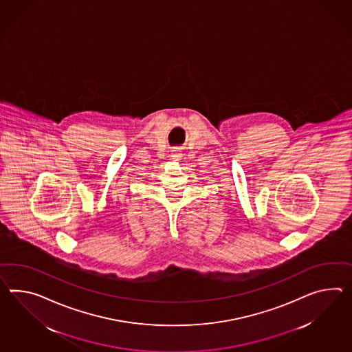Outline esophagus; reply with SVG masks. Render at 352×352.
Instances as JSON below:
<instances>
[{
  "mask_svg": "<svg viewBox=\"0 0 352 352\" xmlns=\"http://www.w3.org/2000/svg\"><path fill=\"white\" fill-rule=\"evenodd\" d=\"M173 156H175V157H179L180 155H182V153H180L179 150L178 148H174L172 151Z\"/></svg>",
  "mask_w": 352,
  "mask_h": 352,
  "instance_id": "esophagus-1",
  "label": "esophagus"
}]
</instances>
